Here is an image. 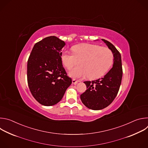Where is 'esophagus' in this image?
Masks as SVG:
<instances>
[{
    "mask_svg": "<svg viewBox=\"0 0 148 148\" xmlns=\"http://www.w3.org/2000/svg\"><path fill=\"white\" fill-rule=\"evenodd\" d=\"M79 82V81H77V80H75V79H73V80H72V83L73 84H77L78 82Z\"/></svg>",
    "mask_w": 148,
    "mask_h": 148,
    "instance_id": "obj_1",
    "label": "esophagus"
}]
</instances>
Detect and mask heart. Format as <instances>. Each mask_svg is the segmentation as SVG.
<instances>
[{"instance_id":"obj_1","label":"heart","mask_w":148,"mask_h":148,"mask_svg":"<svg viewBox=\"0 0 148 148\" xmlns=\"http://www.w3.org/2000/svg\"><path fill=\"white\" fill-rule=\"evenodd\" d=\"M73 53L63 52L61 56L62 64L68 70H71L79 60V65L69 73L73 78L87 76L90 79L99 78L106 74L112 67L114 57L107 47L97 45L81 44L73 47Z\"/></svg>"}]
</instances>
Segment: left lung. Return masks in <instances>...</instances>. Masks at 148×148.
I'll use <instances>...</instances> for the list:
<instances>
[{
	"label": "left lung",
	"mask_w": 148,
	"mask_h": 148,
	"mask_svg": "<svg viewBox=\"0 0 148 148\" xmlns=\"http://www.w3.org/2000/svg\"><path fill=\"white\" fill-rule=\"evenodd\" d=\"M102 40L113 53L114 61L112 68L103 78L84 82L87 89L80 98L85 106L92 110L103 109L112 103L119 91L122 77L121 54L110 41Z\"/></svg>",
	"instance_id": "obj_1"
}]
</instances>
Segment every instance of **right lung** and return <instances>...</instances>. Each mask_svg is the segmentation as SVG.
Wrapping results in <instances>:
<instances>
[{
	"label": "right lung",
	"instance_id": "right-lung-1",
	"mask_svg": "<svg viewBox=\"0 0 148 148\" xmlns=\"http://www.w3.org/2000/svg\"><path fill=\"white\" fill-rule=\"evenodd\" d=\"M65 45L56 36L47 37L34 45L29 57L28 86L33 97L45 106L60 101L72 83L61 60Z\"/></svg>",
	"mask_w": 148,
	"mask_h": 148
}]
</instances>
